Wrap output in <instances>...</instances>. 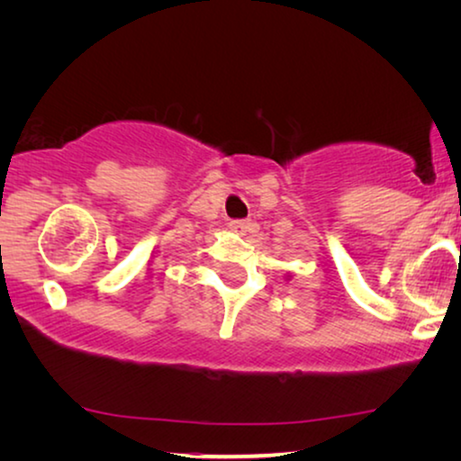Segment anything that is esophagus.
Listing matches in <instances>:
<instances>
[{"label":"esophagus","instance_id":"obj_1","mask_svg":"<svg viewBox=\"0 0 461 461\" xmlns=\"http://www.w3.org/2000/svg\"><path fill=\"white\" fill-rule=\"evenodd\" d=\"M229 226H230L232 232H237V235H245V232L249 230L251 222H249V220H232Z\"/></svg>","mask_w":461,"mask_h":461}]
</instances>
